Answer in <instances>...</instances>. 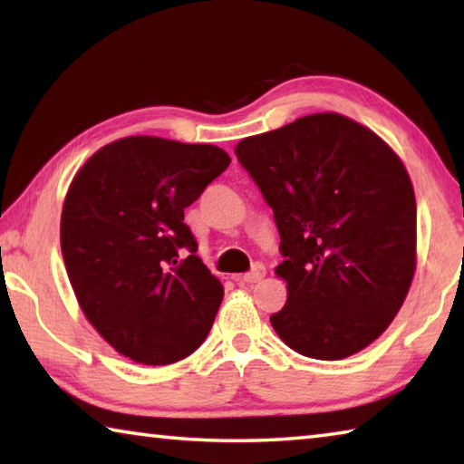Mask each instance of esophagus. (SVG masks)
<instances>
[{"mask_svg":"<svg viewBox=\"0 0 464 464\" xmlns=\"http://www.w3.org/2000/svg\"><path fill=\"white\" fill-rule=\"evenodd\" d=\"M264 276H266V268H264L262 264H256L254 270L247 272V274H243L241 282H246V285H256V282H260Z\"/></svg>","mask_w":464,"mask_h":464,"instance_id":"esophagus-1","label":"esophagus"}]
</instances>
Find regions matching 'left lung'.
Instances as JSON below:
<instances>
[{
	"label": "left lung",
	"instance_id": "8db88e82",
	"mask_svg": "<svg viewBox=\"0 0 464 464\" xmlns=\"http://www.w3.org/2000/svg\"><path fill=\"white\" fill-rule=\"evenodd\" d=\"M235 155L274 210L286 304L270 317L317 360L364 350L395 319L418 264V210L399 155L337 112L243 139Z\"/></svg>",
	"mask_w": 464,
	"mask_h": 464
}]
</instances>
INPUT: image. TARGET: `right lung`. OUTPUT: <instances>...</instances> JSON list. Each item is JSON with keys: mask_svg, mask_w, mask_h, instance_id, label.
I'll return each mask as SVG.
<instances>
[{"mask_svg": "<svg viewBox=\"0 0 464 464\" xmlns=\"http://www.w3.org/2000/svg\"><path fill=\"white\" fill-rule=\"evenodd\" d=\"M221 147L124 137L77 171L61 251L93 329L139 364L178 362L213 327L223 285L196 256L184 208L229 168Z\"/></svg>", "mask_w": 464, "mask_h": 464, "instance_id": "obj_1", "label": "right lung"}]
</instances>
